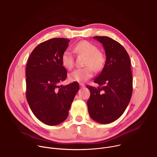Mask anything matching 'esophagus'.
Returning a JSON list of instances; mask_svg holds the SVG:
<instances>
[{"label": "esophagus", "mask_w": 157, "mask_h": 157, "mask_svg": "<svg viewBox=\"0 0 157 157\" xmlns=\"http://www.w3.org/2000/svg\"><path fill=\"white\" fill-rule=\"evenodd\" d=\"M79 86L81 87H85V85L83 84V83H79Z\"/></svg>", "instance_id": "obj_1"}]
</instances>
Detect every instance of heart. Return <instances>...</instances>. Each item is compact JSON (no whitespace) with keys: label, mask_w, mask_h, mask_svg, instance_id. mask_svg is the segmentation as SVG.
Wrapping results in <instances>:
<instances>
[{"label":"heart","mask_w":157,"mask_h":157,"mask_svg":"<svg viewBox=\"0 0 157 157\" xmlns=\"http://www.w3.org/2000/svg\"><path fill=\"white\" fill-rule=\"evenodd\" d=\"M75 51L78 54L86 56L84 68L76 69L69 75V79L71 81L84 82L93 76V70L99 71L102 70L105 63L103 54L98 51L95 44L87 41L79 42L75 47ZM63 65L67 70H71L75 65V59L73 53L68 50H65L61 57Z\"/></svg>","instance_id":"b5f03b06"}]
</instances>
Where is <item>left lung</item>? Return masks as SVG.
<instances>
[{
  "instance_id": "8db88e82",
  "label": "left lung",
  "mask_w": 157,
  "mask_h": 157,
  "mask_svg": "<svg viewBox=\"0 0 157 157\" xmlns=\"http://www.w3.org/2000/svg\"><path fill=\"white\" fill-rule=\"evenodd\" d=\"M101 43L106 60L101 73L94 79L98 87L87 86L90 98L87 104L92 119L107 124L124 113L132 94V75L130 57L117 41L108 36H94Z\"/></svg>"
}]
</instances>
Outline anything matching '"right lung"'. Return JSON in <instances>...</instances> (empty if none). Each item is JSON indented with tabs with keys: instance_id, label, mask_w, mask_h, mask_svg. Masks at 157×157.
Returning a JSON list of instances; mask_svg holds the SVG:
<instances>
[{
	"instance_id": "add662e5",
	"label": "right lung",
	"mask_w": 157,
	"mask_h": 157,
	"mask_svg": "<svg viewBox=\"0 0 157 157\" xmlns=\"http://www.w3.org/2000/svg\"><path fill=\"white\" fill-rule=\"evenodd\" d=\"M70 40L56 38L41 43L30 54L26 66V97L35 117L48 125L64 121L75 96L78 82L63 86L67 77L61 57Z\"/></svg>"
}]
</instances>
